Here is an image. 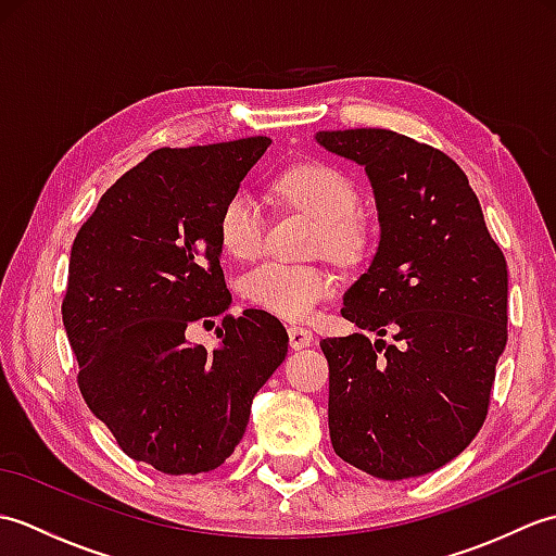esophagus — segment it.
<instances>
[{"mask_svg":"<svg viewBox=\"0 0 556 556\" xmlns=\"http://www.w3.org/2000/svg\"><path fill=\"white\" fill-rule=\"evenodd\" d=\"M289 344H291V349H305V346H311V341H313V332L311 329H305V327H301V325H289Z\"/></svg>","mask_w":556,"mask_h":556,"instance_id":"obj_1","label":"esophagus"}]
</instances>
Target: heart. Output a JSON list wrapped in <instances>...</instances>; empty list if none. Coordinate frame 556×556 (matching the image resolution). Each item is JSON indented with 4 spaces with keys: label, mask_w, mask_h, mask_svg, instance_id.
<instances>
[{
    "label": "heart",
    "mask_w": 556,
    "mask_h": 556,
    "mask_svg": "<svg viewBox=\"0 0 556 556\" xmlns=\"http://www.w3.org/2000/svg\"><path fill=\"white\" fill-rule=\"evenodd\" d=\"M275 188L293 205L323 222V248L337 257H356L365 248V227L356 217L358 188L346 172L327 162H299L281 172ZM224 251L236 260H255L265 245V212L248 191H233L217 217ZM337 289L332 271L317 265L269 260L243 277V296L255 308L287 320H303Z\"/></svg>",
    "instance_id": "b5f03b06"
}]
</instances>
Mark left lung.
<instances>
[{
  "label": "left lung",
  "instance_id": "1",
  "mask_svg": "<svg viewBox=\"0 0 556 556\" xmlns=\"http://www.w3.org/2000/svg\"><path fill=\"white\" fill-rule=\"evenodd\" d=\"M370 176L380 245L341 315L365 334L327 337L329 437L382 480L432 473L476 440L506 346V260L464 169L387 128L320 131ZM389 333L394 342H384Z\"/></svg>",
  "mask_w": 556,
  "mask_h": 556
}]
</instances>
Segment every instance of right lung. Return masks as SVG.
Returning <instances> with one entry per match:
<instances>
[{
    "instance_id": "obj_1",
    "label": "right lung",
    "mask_w": 556,
    "mask_h": 556,
    "mask_svg": "<svg viewBox=\"0 0 556 556\" xmlns=\"http://www.w3.org/2000/svg\"><path fill=\"white\" fill-rule=\"evenodd\" d=\"M267 136L160 148L102 193L68 260L62 317L78 389L126 456L160 473L222 466L257 389L287 358L275 315H224L217 349L186 329L229 308L217 217Z\"/></svg>"
}]
</instances>
